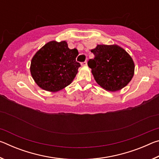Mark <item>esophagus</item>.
<instances>
[{
  "label": "esophagus",
  "mask_w": 159,
  "mask_h": 159,
  "mask_svg": "<svg viewBox=\"0 0 159 159\" xmlns=\"http://www.w3.org/2000/svg\"><path fill=\"white\" fill-rule=\"evenodd\" d=\"M81 66H87V61H84V62H82L81 63Z\"/></svg>",
  "instance_id": "34e87169"
}]
</instances>
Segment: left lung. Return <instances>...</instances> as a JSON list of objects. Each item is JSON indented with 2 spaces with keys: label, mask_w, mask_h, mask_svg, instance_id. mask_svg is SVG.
<instances>
[{
  "label": "left lung",
  "mask_w": 159,
  "mask_h": 159,
  "mask_svg": "<svg viewBox=\"0 0 159 159\" xmlns=\"http://www.w3.org/2000/svg\"><path fill=\"white\" fill-rule=\"evenodd\" d=\"M95 57L88 65L99 85L116 92L125 87L133 79L134 63L131 56L118 45H97L90 50Z\"/></svg>",
  "instance_id": "8db88e82"
}]
</instances>
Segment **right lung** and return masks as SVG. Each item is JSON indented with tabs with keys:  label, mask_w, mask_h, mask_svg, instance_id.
Masks as SVG:
<instances>
[{
	"label": "right lung",
	"mask_w": 159,
	"mask_h": 159,
	"mask_svg": "<svg viewBox=\"0 0 159 159\" xmlns=\"http://www.w3.org/2000/svg\"><path fill=\"white\" fill-rule=\"evenodd\" d=\"M78 50L69 49L65 41H51L31 59L30 72L41 89L55 93L71 83L80 64L76 61Z\"/></svg>",
	"instance_id": "1"
}]
</instances>
